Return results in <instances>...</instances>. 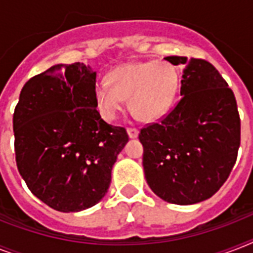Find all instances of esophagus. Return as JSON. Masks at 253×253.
Segmentation results:
<instances>
[{
    "instance_id": "34e87169",
    "label": "esophagus",
    "mask_w": 253,
    "mask_h": 253,
    "mask_svg": "<svg viewBox=\"0 0 253 253\" xmlns=\"http://www.w3.org/2000/svg\"><path fill=\"white\" fill-rule=\"evenodd\" d=\"M127 132H128V136H130L131 139H134L138 136L139 130L138 128H135V127H128V128H127Z\"/></svg>"
}]
</instances>
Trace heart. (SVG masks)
Instances as JSON below:
<instances>
[{
  "instance_id": "heart-1",
  "label": "heart",
  "mask_w": 253,
  "mask_h": 253,
  "mask_svg": "<svg viewBox=\"0 0 253 253\" xmlns=\"http://www.w3.org/2000/svg\"><path fill=\"white\" fill-rule=\"evenodd\" d=\"M107 84H97V107L107 121L118 115L128 98L131 111L144 121H154L166 114L178 86V73L166 61L147 60L125 63L111 69Z\"/></svg>"
}]
</instances>
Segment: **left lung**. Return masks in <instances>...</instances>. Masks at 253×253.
<instances>
[{
	"label": "left lung",
	"instance_id": "obj_1",
	"mask_svg": "<svg viewBox=\"0 0 253 253\" xmlns=\"http://www.w3.org/2000/svg\"><path fill=\"white\" fill-rule=\"evenodd\" d=\"M182 65V95L158 123L143 127L147 184L162 200L193 205L214 196L230 176L240 146L234 91L215 67L202 59L164 57Z\"/></svg>",
	"mask_w": 253,
	"mask_h": 253
}]
</instances>
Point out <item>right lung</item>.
Instances as JSON below:
<instances>
[{
    "instance_id": "add662e5",
    "label": "right lung",
    "mask_w": 253,
    "mask_h": 253,
    "mask_svg": "<svg viewBox=\"0 0 253 253\" xmlns=\"http://www.w3.org/2000/svg\"><path fill=\"white\" fill-rule=\"evenodd\" d=\"M94 87L89 65H53L26 83L14 110L18 170L34 196L57 211L98 204L128 142L125 127L101 118Z\"/></svg>"
}]
</instances>
